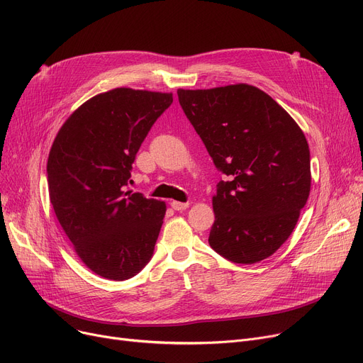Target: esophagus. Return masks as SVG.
<instances>
[{
    "label": "esophagus",
    "mask_w": 363,
    "mask_h": 363,
    "mask_svg": "<svg viewBox=\"0 0 363 363\" xmlns=\"http://www.w3.org/2000/svg\"><path fill=\"white\" fill-rule=\"evenodd\" d=\"M170 206H172V208H174V211H185V208H188L189 203H181V201H172V203H170Z\"/></svg>",
    "instance_id": "obj_1"
}]
</instances>
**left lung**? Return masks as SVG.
Segmentation results:
<instances>
[{
  "label": "left lung",
  "instance_id": "left-lung-1",
  "mask_svg": "<svg viewBox=\"0 0 363 363\" xmlns=\"http://www.w3.org/2000/svg\"><path fill=\"white\" fill-rule=\"evenodd\" d=\"M178 99L226 175L212 200L208 244L234 263L272 256L291 235L311 193V151L303 130L253 85L178 89Z\"/></svg>",
  "mask_w": 363,
  "mask_h": 363
}]
</instances>
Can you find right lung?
I'll return each instance as SVG.
<instances>
[{"label":"right lung","instance_id":"add662e5","mask_svg":"<svg viewBox=\"0 0 363 363\" xmlns=\"http://www.w3.org/2000/svg\"><path fill=\"white\" fill-rule=\"evenodd\" d=\"M167 92L114 88L63 123L50 150L48 193L57 219L88 268L129 279L150 262L164 201L126 189L148 130L172 104Z\"/></svg>","mask_w":363,"mask_h":363}]
</instances>
